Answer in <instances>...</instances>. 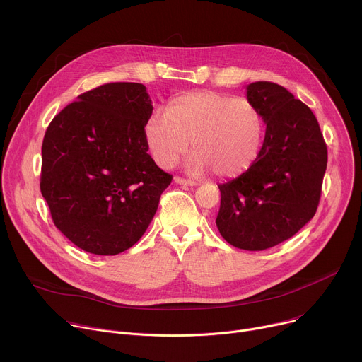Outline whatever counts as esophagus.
Listing matches in <instances>:
<instances>
[{"label":"esophagus","instance_id":"esophagus-1","mask_svg":"<svg viewBox=\"0 0 362 362\" xmlns=\"http://www.w3.org/2000/svg\"><path fill=\"white\" fill-rule=\"evenodd\" d=\"M175 183L182 185V186H196V185H197V183H196V182H193V180H186V179L179 177V176H176V177H175Z\"/></svg>","mask_w":362,"mask_h":362}]
</instances>
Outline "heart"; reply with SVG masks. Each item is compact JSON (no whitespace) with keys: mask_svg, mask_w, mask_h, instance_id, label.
I'll use <instances>...</instances> for the list:
<instances>
[{"mask_svg":"<svg viewBox=\"0 0 362 362\" xmlns=\"http://www.w3.org/2000/svg\"><path fill=\"white\" fill-rule=\"evenodd\" d=\"M264 137L265 120L253 103L211 90L172 98L165 115H153L144 126L146 144L159 166H175L192 140L189 170L197 176L214 172L221 179L246 173Z\"/></svg>","mask_w":362,"mask_h":362,"instance_id":"1","label":"heart"}]
</instances>
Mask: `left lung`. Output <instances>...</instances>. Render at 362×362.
I'll return each instance as SVG.
<instances>
[{"label": "left lung", "instance_id": "left-lung-1", "mask_svg": "<svg viewBox=\"0 0 362 362\" xmlns=\"http://www.w3.org/2000/svg\"><path fill=\"white\" fill-rule=\"evenodd\" d=\"M246 98L265 120V139L253 166L219 185L216 226L239 249L265 250L314 218L328 153L315 115L285 87L256 81Z\"/></svg>", "mask_w": 362, "mask_h": 362}]
</instances>
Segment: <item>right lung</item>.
<instances>
[{
	"instance_id": "obj_1",
	"label": "right lung",
	"mask_w": 362,
	"mask_h": 362,
	"mask_svg": "<svg viewBox=\"0 0 362 362\" xmlns=\"http://www.w3.org/2000/svg\"><path fill=\"white\" fill-rule=\"evenodd\" d=\"M151 112L143 84L110 83L80 94L45 132L41 194L57 229L86 252L132 247L172 182L147 153Z\"/></svg>"
}]
</instances>
